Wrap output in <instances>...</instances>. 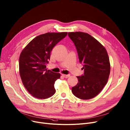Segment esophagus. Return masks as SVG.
Here are the masks:
<instances>
[{
    "instance_id": "obj_1",
    "label": "esophagus",
    "mask_w": 130,
    "mask_h": 130,
    "mask_svg": "<svg viewBox=\"0 0 130 130\" xmlns=\"http://www.w3.org/2000/svg\"><path fill=\"white\" fill-rule=\"evenodd\" d=\"M63 77H64V78H68L70 76V74H67V75H65V74H63L62 75Z\"/></svg>"
}]
</instances>
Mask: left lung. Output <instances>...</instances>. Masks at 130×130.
<instances>
[{"label": "left lung", "instance_id": "left-lung-1", "mask_svg": "<svg viewBox=\"0 0 130 130\" xmlns=\"http://www.w3.org/2000/svg\"><path fill=\"white\" fill-rule=\"evenodd\" d=\"M68 35L74 43L84 71V75L77 76L78 82L72 91L81 99L93 98L102 90L109 78L110 64L107 51L88 33L69 32Z\"/></svg>", "mask_w": 130, "mask_h": 130}]
</instances>
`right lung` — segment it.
<instances>
[{
    "mask_svg": "<svg viewBox=\"0 0 130 130\" xmlns=\"http://www.w3.org/2000/svg\"><path fill=\"white\" fill-rule=\"evenodd\" d=\"M67 32L46 33L37 36L20 55L19 72L24 87L34 97L44 99L55 93L54 84L60 75L46 70L52 48Z\"/></svg>",
    "mask_w": 130,
    "mask_h": 130,
    "instance_id": "right-lung-1",
    "label": "right lung"
}]
</instances>
